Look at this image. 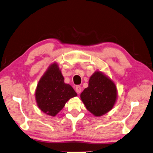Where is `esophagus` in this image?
<instances>
[{
	"mask_svg": "<svg viewBox=\"0 0 153 153\" xmlns=\"http://www.w3.org/2000/svg\"><path fill=\"white\" fill-rule=\"evenodd\" d=\"M81 91H82V88L80 86H76V91L77 94H79V93H81Z\"/></svg>",
	"mask_w": 153,
	"mask_h": 153,
	"instance_id": "1",
	"label": "esophagus"
}]
</instances>
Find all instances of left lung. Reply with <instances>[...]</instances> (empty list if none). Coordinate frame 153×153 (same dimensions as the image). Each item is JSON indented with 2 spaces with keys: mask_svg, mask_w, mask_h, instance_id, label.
Masks as SVG:
<instances>
[{
  "mask_svg": "<svg viewBox=\"0 0 153 153\" xmlns=\"http://www.w3.org/2000/svg\"><path fill=\"white\" fill-rule=\"evenodd\" d=\"M87 110L95 117H100L113 108L117 99V86L103 72L96 71L90 77L88 86L80 94Z\"/></svg>",
  "mask_w": 153,
  "mask_h": 153,
  "instance_id": "obj_1",
  "label": "left lung"
}]
</instances>
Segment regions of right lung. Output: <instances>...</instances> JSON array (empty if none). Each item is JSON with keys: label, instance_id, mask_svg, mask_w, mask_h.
<instances>
[{"label": "right lung", "instance_id": "right-lung-1", "mask_svg": "<svg viewBox=\"0 0 153 153\" xmlns=\"http://www.w3.org/2000/svg\"><path fill=\"white\" fill-rule=\"evenodd\" d=\"M64 77L56 62L48 67L40 77L35 91L37 106L43 113L54 117L63 108L69 100L77 95Z\"/></svg>", "mask_w": 153, "mask_h": 153}]
</instances>
